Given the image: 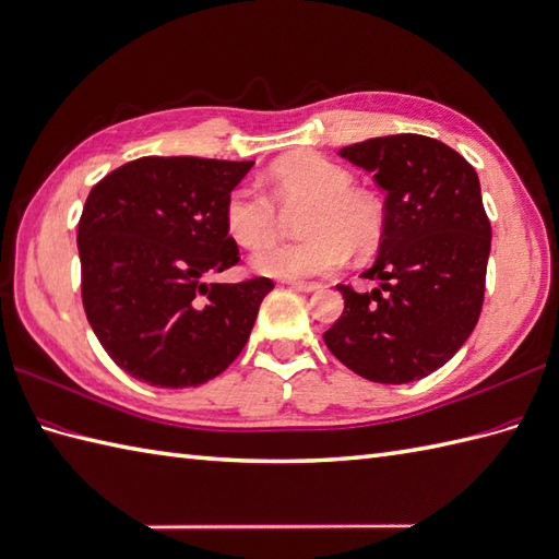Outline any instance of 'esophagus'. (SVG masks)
I'll return each instance as SVG.
<instances>
[{
	"mask_svg": "<svg viewBox=\"0 0 559 559\" xmlns=\"http://www.w3.org/2000/svg\"><path fill=\"white\" fill-rule=\"evenodd\" d=\"M285 283L300 293H314L319 288V283H314V281H285Z\"/></svg>",
	"mask_w": 559,
	"mask_h": 559,
	"instance_id": "obj_1",
	"label": "esophagus"
}]
</instances>
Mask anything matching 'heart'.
I'll return each mask as SVG.
<instances>
[{
    "mask_svg": "<svg viewBox=\"0 0 559 559\" xmlns=\"http://www.w3.org/2000/svg\"><path fill=\"white\" fill-rule=\"evenodd\" d=\"M271 194L236 186L224 204L228 236L248 250H262L278 238L283 206L305 204L302 242H285L254 254L252 266L274 278H311L338 271L355 248L369 254L383 238L385 210L369 190L355 188L345 166L317 152H293L269 168Z\"/></svg>",
    "mask_w": 559,
    "mask_h": 559,
    "instance_id": "1",
    "label": "heart"
}]
</instances>
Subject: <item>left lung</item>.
Returning a JSON list of instances; mask_svg holds the SVG:
<instances>
[{"label":"left lung","instance_id":"left-lung-1","mask_svg":"<svg viewBox=\"0 0 559 559\" xmlns=\"http://www.w3.org/2000/svg\"><path fill=\"white\" fill-rule=\"evenodd\" d=\"M341 157L385 190V230L365 278L338 285L341 319L323 343L373 383H409L440 369L484 307L490 221L474 166L445 142L400 133L343 147Z\"/></svg>","mask_w":559,"mask_h":559}]
</instances>
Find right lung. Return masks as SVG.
<instances>
[{
	"label": "right lung",
	"instance_id": "obj_1",
	"mask_svg": "<svg viewBox=\"0 0 559 559\" xmlns=\"http://www.w3.org/2000/svg\"><path fill=\"white\" fill-rule=\"evenodd\" d=\"M252 164L142 157L90 190L78 221L85 317L133 379L200 385L228 369L248 343L274 281L204 278L240 262L224 204Z\"/></svg>",
	"mask_w": 559,
	"mask_h": 559
}]
</instances>
